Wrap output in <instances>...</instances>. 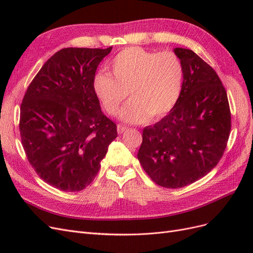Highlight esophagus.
I'll return each instance as SVG.
<instances>
[{
	"instance_id": "34e87169",
	"label": "esophagus",
	"mask_w": 253,
	"mask_h": 253,
	"mask_svg": "<svg viewBox=\"0 0 253 253\" xmlns=\"http://www.w3.org/2000/svg\"><path fill=\"white\" fill-rule=\"evenodd\" d=\"M126 129H127V127L125 126H122V125H118L117 126V132H118V134H122L124 132H126Z\"/></svg>"
}]
</instances>
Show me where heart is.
<instances>
[{"label": "heart", "mask_w": 253, "mask_h": 253, "mask_svg": "<svg viewBox=\"0 0 253 253\" xmlns=\"http://www.w3.org/2000/svg\"><path fill=\"white\" fill-rule=\"evenodd\" d=\"M112 76L98 73L93 90L109 115L115 116L127 97L132 100L120 112L128 124L160 119L174 108L181 93L183 66L173 51L154 52L127 47L117 53L110 64Z\"/></svg>", "instance_id": "heart-1"}]
</instances>
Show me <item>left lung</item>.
Wrapping results in <instances>:
<instances>
[{
    "label": "left lung",
    "mask_w": 253,
    "mask_h": 253,
    "mask_svg": "<svg viewBox=\"0 0 253 253\" xmlns=\"http://www.w3.org/2000/svg\"><path fill=\"white\" fill-rule=\"evenodd\" d=\"M183 66L175 108L142 131L138 160L151 179L177 189L208 174L224 155L231 129L226 89L216 72L194 51L174 48Z\"/></svg>",
    "instance_id": "obj_1"
}]
</instances>
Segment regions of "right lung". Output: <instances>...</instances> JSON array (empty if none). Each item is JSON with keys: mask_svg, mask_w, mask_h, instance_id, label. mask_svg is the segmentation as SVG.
<instances>
[{"mask_svg": "<svg viewBox=\"0 0 253 253\" xmlns=\"http://www.w3.org/2000/svg\"><path fill=\"white\" fill-rule=\"evenodd\" d=\"M111 50L57 51L23 98L19 127L26 157L41 179L64 192L91 183L117 137V126L102 113L93 90L97 67Z\"/></svg>", "mask_w": 253, "mask_h": 253, "instance_id": "right-lung-1", "label": "right lung"}]
</instances>
